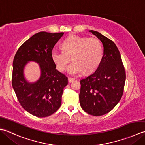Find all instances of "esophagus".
I'll return each instance as SVG.
<instances>
[{
	"label": "esophagus",
	"instance_id": "34e87169",
	"mask_svg": "<svg viewBox=\"0 0 145 145\" xmlns=\"http://www.w3.org/2000/svg\"><path fill=\"white\" fill-rule=\"evenodd\" d=\"M74 78H68V82H71L73 81H74Z\"/></svg>",
	"mask_w": 145,
	"mask_h": 145
}]
</instances>
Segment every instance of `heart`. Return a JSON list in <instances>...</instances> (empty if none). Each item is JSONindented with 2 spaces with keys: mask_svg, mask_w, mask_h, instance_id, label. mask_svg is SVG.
I'll use <instances>...</instances> for the list:
<instances>
[{
  "mask_svg": "<svg viewBox=\"0 0 145 145\" xmlns=\"http://www.w3.org/2000/svg\"><path fill=\"white\" fill-rule=\"evenodd\" d=\"M63 51L53 49L51 59L59 71L63 72L71 58L72 61L67 67L70 74L76 75L83 71L89 74L94 71L103 59L102 44L96 38L72 35L61 44Z\"/></svg>",
  "mask_w": 145,
  "mask_h": 145,
  "instance_id": "1",
  "label": "heart"
}]
</instances>
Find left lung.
<instances>
[{
    "label": "left lung",
    "instance_id": "8db88e82",
    "mask_svg": "<svg viewBox=\"0 0 145 145\" xmlns=\"http://www.w3.org/2000/svg\"><path fill=\"white\" fill-rule=\"evenodd\" d=\"M89 32L101 41L104 50L99 67L80 81L79 102L85 112L99 116L111 111L120 101L126 73L116 44L98 32Z\"/></svg>",
    "mask_w": 145,
    "mask_h": 145
}]
</instances>
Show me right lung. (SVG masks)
Masks as SVG:
<instances>
[{
	"instance_id": "1",
	"label": "right lung",
	"mask_w": 145,
	"mask_h": 145,
	"mask_svg": "<svg viewBox=\"0 0 145 145\" xmlns=\"http://www.w3.org/2000/svg\"><path fill=\"white\" fill-rule=\"evenodd\" d=\"M64 32H40L32 35L17 50L13 61L12 87L22 107L35 116H49L61 105L63 89L67 78L56 69L51 51ZM39 64L40 79L29 83L23 75L29 61Z\"/></svg>"
}]
</instances>
